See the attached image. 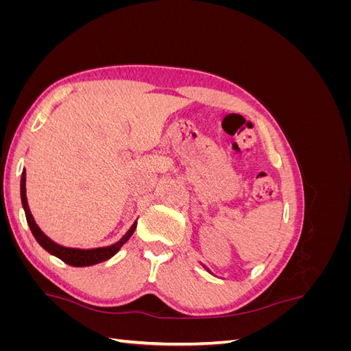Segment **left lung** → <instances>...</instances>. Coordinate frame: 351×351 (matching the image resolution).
<instances>
[{"instance_id": "left-lung-1", "label": "left lung", "mask_w": 351, "mask_h": 351, "mask_svg": "<svg viewBox=\"0 0 351 351\" xmlns=\"http://www.w3.org/2000/svg\"><path fill=\"white\" fill-rule=\"evenodd\" d=\"M208 271H209V269H208ZM209 272H210V271H209ZM210 274H212V272H210Z\"/></svg>"}]
</instances>
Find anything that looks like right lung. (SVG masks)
I'll use <instances>...</instances> for the list:
<instances>
[{"mask_svg":"<svg viewBox=\"0 0 351 351\" xmlns=\"http://www.w3.org/2000/svg\"><path fill=\"white\" fill-rule=\"evenodd\" d=\"M20 199H22V206L25 209L27 226L32 231V234H34L35 240L48 253H51L52 256L61 259L67 265H71V267H92V265H97L99 262H104V261L112 258L114 254L121 249L123 244L132 237V234L136 230V226H137V219H136L132 224V227L127 230L125 234L120 240H117L115 243L110 244V246L92 247V249L67 247V246H62V244H58L57 241L49 239L45 232L39 228L34 215H32V212L27 205V197H26V169L25 168L22 173V178H20Z\"/></svg>","mask_w":351,"mask_h":351,"instance_id":"add662e5","label":"right lung"}]
</instances>
